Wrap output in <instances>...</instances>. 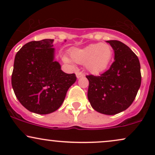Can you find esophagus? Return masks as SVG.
<instances>
[{
  "label": "esophagus",
  "instance_id": "34e87169",
  "mask_svg": "<svg viewBox=\"0 0 155 155\" xmlns=\"http://www.w3.org/2000/svg\"><path fill=\"white\" fill-rule=\"evenodd\" d=\"M76 77H77V79H79V78H81L83 77V76H84V74H82L81 72H76Z\"/></svg>",
  "mask_w": 155,
  "mask_h": 155
}]
</instances>
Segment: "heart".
I'll return each mask as SVG.
<instances>
[{"mask_svg":"<svg viewBox=\"0 0 155 155\" xmlns=\"http://www.w3.org/2000/svg\"><path fill=\"white\" fill-rule=\"evenodd\" d=\"M70 54L75 63L85 64L89 72L97 75L105 71L110 65L113 57V49L108 44H91L81 49L74 48ZM63 59L66 63H72V60L66 56H64Z\"/></svg>","mask_w":155,"mask_h":155,"instance_id":"obj_1","label":"heart"}]
</instances>
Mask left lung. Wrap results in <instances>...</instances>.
Masks as SVG:
<instances>
[{"label":"left lung","instance_id":"1","mask_svg":"<svg viewBox=\"0 0 155 155\" xmlns=\"http://www.w3.org/2000/svg\"><path fill=\"white\" fill-rule=\"evenodd\" d=\"M114 51V62L100 76H87V97L93 109L114 115L124 111L136 98L141 82L138 57L127 45L116 40L106 41Z\"/></svg>","mask_w":155,"mask_h":155}]
</instances>
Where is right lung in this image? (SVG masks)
<instances>
[{
	"label": "right lung",
	"mask_w": 155,
	"mask_h": 155,
	"mask_svg": "<svg viewBox=\"0 0 155 155\" xmlns=\"http://www.w3.org/2000/svg\"><path fill=\"white\" fill-rule=\"evenodd\" d=\"M53 42L54 39L28 42L15 58L12 85L16 97L28 111L38 114L58 110L76 80L75 74L63 72L54 60Z\"/></svg>",
	"instance_id": "1"
}]
</instances>
